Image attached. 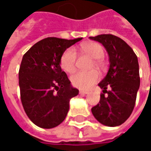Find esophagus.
<instances>
[{
	"mask_svg": "<svg viewBox=\"0 0 151 151\" xmlns=\"http://www.w3.org/2000/svg\"><path fill=\"white\" fill-rule=\"evenodd\" d=\"M79 94H81V95H87V94H88V91H85V90H79Z\"/></svg>",
	"mask_w": 151,
	"mask_h": 151,
	"instance_id": "esophagus-1",
	"label": "esophagus"
}]
</instances>
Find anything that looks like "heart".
Here are the masks:
<instances>
[{
    "instance_id": "1",
    "label": "heart",
    "mask_w": 151,
    "mask_h": 151,
    "mask_svg": "<svg viewBox=\"0 0 151 151\" xmlns=\"http://www.w3.org/2000/svg\"><path fill=\"white\" fill-rule=\"evenodd\" d=\"M80 50L83 53L95 59V66L102 68L103 63L100 60L104 56V50L100 44L89 42L83 44L80 46ZM60 65L62 68L68 73H72L76 69V53L73 48L67 49L63 53L60 59ZM100 78V74L96 70L88 72H78L71 77V82L74 87L82 89L91 88Z\"/></svg>"
}]
</instances>
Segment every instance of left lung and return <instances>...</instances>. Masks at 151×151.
Returning a JSON list of instances; mask_svg holds the SVG:
<instances>
[{"label": "left lung", "mask_w": 151, "mask_h": 151, "mask_svg": "<svg viewBox=\"0 0 151 151\" xmlns=\"http://www.w3.org/2000/svg\"><path fill=\"white\" fill-rule=\"evenodd\" d=\"M89 39L101 43L110 62L107 74L99 83L103 89L101 100L91 111L101 124L116 127L128 119L134 108L140 84L138 57L127 43L113 35H100Z\"/></svg>", "instance_id": "1"}]
</instances>
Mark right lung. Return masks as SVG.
Returning <instances> with one entry per match:
<instances>
[{
    "mask_svg": "<svg viewBox=\"0 0 151 151\" xmlns=\"http://www.w3.org/2000/svg\"><path fill=\"white\" fill-rule=\"evenodd\" d=\"M81 40L48 37L23 55L18 73L21 101L29 118L40 128L61 124L68 112L70 100L78 95V89L62 71L60 59L66 50Z\"/></svg>",
    "mask_w": 151,
    "mask_h": 151,
    "instance_id": "obj_1",
    "label": "right lung"
}]
</instances>
